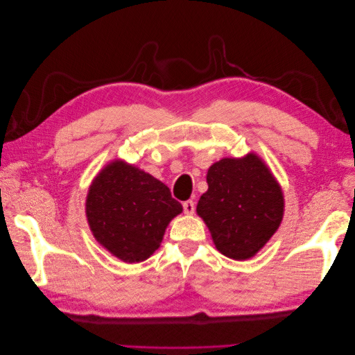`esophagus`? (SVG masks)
<instances>
[{"mask_svg":"<svg viewBox=\"0 0 355 355\" xmlns=\"http://www.w3.org/2000/svg\"><path fill=\"white\" fill-rule=\"evenodd\" d=\"M182 206H184V211H185L187 214H192V213L196 211V202L192 201V200L185 201L184 204H182Z\"/></svg>","mask_w":355,"mask_h":355,"instance_id":"34e87169","label":"esophagus"}]
</instances>
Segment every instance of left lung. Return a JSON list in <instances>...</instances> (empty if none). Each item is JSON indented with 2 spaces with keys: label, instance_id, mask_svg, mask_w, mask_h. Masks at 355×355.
Listing matches in <instances>:
<instances>
[{
  "label": "left lung",
  "instance_id": "8db88e82",
  "mask_svg": "<svg viewBox=\"0 0 355 355\" xmlns=\"http://www.w3.org/2000/svg\"><path fill=\"white\" fill-rule=\"evenodd\" d=\"M207 192L197 204L216 249L237 261L259 252L283 219V192L262 159L223 158L207 171Z\"/></svg>",
  "mask_w": 355,
  "mask_h": 355
}]
</instances>
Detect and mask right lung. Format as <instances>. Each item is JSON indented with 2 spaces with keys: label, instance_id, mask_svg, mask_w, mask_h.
I'll list each match as a JSON object with an SVG mask.
<instances>
[{
  "label": "right lung",
  "instance_id": "1",
  "mask_svg": "<svg viewBox=\"0 0 355 355\" xmlns=\"http://www.w3.org/2000/svg\"><path fill=\"white\" fill-rule=\"evenodd\" d=\"M180 211V202L163 182L123 161L96 176L85 202L94 239L128 263L148 259Z\"/></svg>",
  "mask_w": 355,
  "mask_h": 355
}]
</instances>
